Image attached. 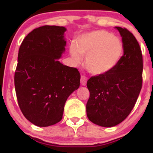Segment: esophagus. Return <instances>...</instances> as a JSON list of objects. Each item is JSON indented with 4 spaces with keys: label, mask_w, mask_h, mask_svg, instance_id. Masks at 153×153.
Returning <instances> with one entry per match:
<instances>
[{
    "label": "esophagus",
    "mask_w": 153,
    "mask_h": 153,
    "mask_svg": "<svg viewBox=\"0 0 153 153\" xmlns=\"http://www.w3.org/2000/svg\"><path fill=\"white\" fill-rule=\"evenodd\" d=\"M87 82V78H85V76H81V78H80V83H81L82 85H85Z\"/></svg>",
    "instance_id": "34e87169"
}]
</instances>
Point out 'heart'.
<instances>
[{
    "mask_svg": "<svg viewBox=\"0 0 153 153\" xmlns=\"http://www.w3.org/2000/svg\"><path fill=\"white\" fill-rule=\"evenodd\" d=\"M123 45L117 36L105 30H94L80 35L70 49L76 63L85 57V68L91 74L102 75L111 71L123 55Z\"/></svg>",
    "mask_w": 153,
    "mask_h": 153,
    "instance_id": "heart-1",
    "label": "heart"
}]
</instances>
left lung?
Returning a JSON list of instances; mask_svg holds the SVG:
<instances>
[{
    "label": "left lung",
    "instance_id": "left-lung-1",
    "mask_svg": "<svg viewBox=\"0 0 153 153\" xmlns=\"http://www.w3.org/2000/svg\"><path fill=\"white\" fill-rule=\"evenodd\" d=\"M122 37L124 55L109 73L91 77L86 104L91 122L112 127L123 122L134 108L143 83V54L138 42L125 28L116 26Z\"/></svg>",
    "mask_w": 153,
    "mask_h": 153
}]
</instances>
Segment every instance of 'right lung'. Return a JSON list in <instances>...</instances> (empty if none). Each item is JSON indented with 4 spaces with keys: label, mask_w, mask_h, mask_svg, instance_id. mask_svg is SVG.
Returning <instances> with one entry per match:
<instances>
[{
    "label": "right lung",
    "mask_w": 153,
    "mask_h": 153,
    "mask_svg": "<svg viewBox=\"0 0 153 153\" xmlns=\"http://www.w3.org/2000/svg\"><path fill=\"white\" fill-rule=\"evenodd\" d=\"M66 28L44 26L26 36L18 54L14 83L21 111L38 127H49L62 118L65 102L80 86L76 68L59 61L65 52Z\"/></svg>",
    "instance_id": "right-lung-1"
}]
</instances>
